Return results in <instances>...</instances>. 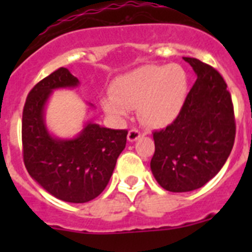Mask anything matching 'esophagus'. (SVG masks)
Masks as SVG:
<instances>
[{"instance_id": "esophagus-1", "label": "esophagus", "mask_w": 252, "mask_h": 252, "mask_svg": "<svg viewBox=\"0 0 252 252\" xmlns=\"http://www.w3.org/2000/svg\"><path fill=\"white\" fill-rule=\"evenodd\" d=\"M140 136H141V132H140L137 128H131V130L128 131L127 140L130 142H133V141H136L137 139H140Z\"/></svg>"}]
</instances>
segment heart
<instances>
[{"mask_svg": "<svg viewBox=\"0 0 252 252\" xmlns=\"http://www.w3.org/2000/svg\"><path fill=\"white\" fill-rule=\"evenodd\" d=\"M188 93V75L178 64L145 65L117 78L112 95L102 101L107 115L124 120L139 108L144 122L162 126L179 115Z\"/></svg>", "mask_w": 252, "mask_h": 252, "instance_id": "heart-1", "label": "heart"}]
</instances>
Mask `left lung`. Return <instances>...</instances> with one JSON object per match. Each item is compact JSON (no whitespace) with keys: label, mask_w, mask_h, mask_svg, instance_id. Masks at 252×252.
<instances>
[{"label":"left lung","mask_w":252,"mask_h":252,"mask_svg":"<svg viewBox=\"0 0 252 252\" xmlns=\"http://www.w3.org/2000/svg\"><path fill=\"white\" fill-rule=\"evenodd\" d=\"M183 59L197 81L177 119L154 132L155 153L150 162L158 183L174 193L208 183L230 157L236 135L233 104L223 78L201 60Z\"/></svg>","instance_id":"left-lung-1"}]
</instances>
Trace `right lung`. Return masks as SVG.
<instances>
[{
	"label": "right lung",
	"instance_id": "1",
	"mask_svg": "<svg viewBox=\"0 0 252 252\" xmlns=\"http://www.w3.org/2000/svg\"><path fill=\"white\" fill-rule=\"evenodd\" d=\"M79 84L66 68H59L30 91L22 112V149L29 174L46 192L70 203H86L106 188L127 130H112L87 122L73 139L53 136L45 125V106L53 91Z\"/></svg>",
	"mask_w": 252,
	"mask_h": 252
}]
</instances>
